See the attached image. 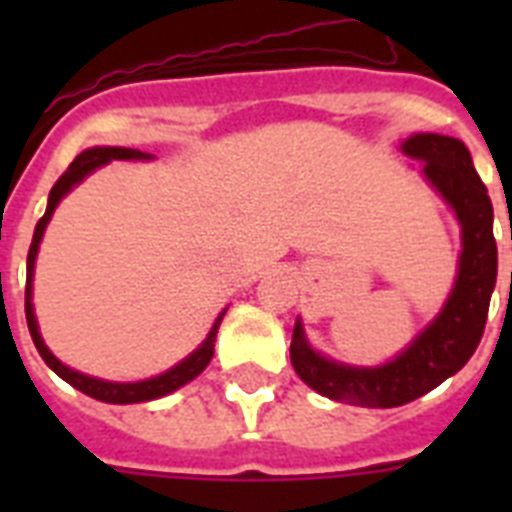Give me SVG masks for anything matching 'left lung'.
<instances>
[{"instance_id":"obj_1","label":"left lung","mask_w":512,"mask_h":512,"mask_svg":"<svg viewBox=\"0 0 512 512\" xmlns=\"http://www.w3.org/2000/svg\"><path fill=\"white\" fill-rule=\"evenodd\" d=\"M409 159L454 209L462 228L457 279L438 316L398 356L380 366H353L311 348L303 321H295L289 358L297 377L321 396L342 404L390 409L425 396L457 374L484 337L486 313L497 284V241L492 199L465 143L436 132H417L401 143Z\"/></svg>"}]
</instances>
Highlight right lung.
<instances>
[{
  "mask_svg": "<svg viewBox=\"0 0 512 512\" xmlns=\"http://www.w3.org/2000/svg\"><path fill=\"white\" fill-rule=\"evenodd\" d=\"M114 159H119V162H148V159H154V156L143 154V151H138V148H122V146L87 148V151H82V154L76 156L74 162L68 164V170L58 177V183L52 185L50 199H47V209H44L42 220L36 223L34 239H31V247H28L26 321H28V332H31V340H34L36 350H39V356L44 358V364L50 366L60 380H66L68 385H74L76 390H82V393H87L90 398H98V401H106V404H143V401H154V398L170 396L172 390L183 388L185 382H191L193 377H199V374L207 369V364L212 361V356H215V337L225 311L215 319V324H212V329H209L207 340L201 342L191 356H185L180 364L172 366V369L156 374V377H148V380L111 382V380H100V377H90V374H84V372H76V369H71V366H66L63 361H58V358L52 356V350L44 345L42 335H39V324H36V316H34V303H31V297H34L36 252H39L44 228H47V223H50L52 212H55V207L60 204V199H63L68 191H74L84 177L98 170V167H103V164L114 162Z\"/></svg>",
  "mask_w": 512,
  "mask_h": 512,
  "instance_id": "obj_1",
  "label": "right lung"
}]
</instances>
